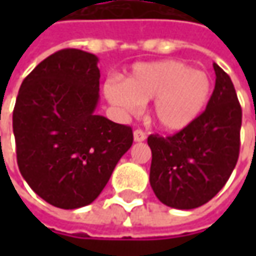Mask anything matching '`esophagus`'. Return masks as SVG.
Returning a JSON list of instances; mask_svg holds the SVG:
<instances>
[{"label": "esophagus", "instance_id": "obj_1", "mask_svg": "<svg viewBox=\"0 0 256 256\" xmlns=\"http://www.w3.org/2000/svg\"><path fill=\"white\" fill-rule=\"evenodd\" d=\"M145 140H146V134L142 130L134 131V141H135V142H142Z\"/></svg>", "mask_w": 256, "mask_h": 256}]
</instances>
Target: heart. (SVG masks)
<instances>
[{
  "mask_svg": "<svg viewBox=\"0 0 256 256\" xmlns=\"http://www.w3.org/2000/svg\"><path fill=\"white\" fill-rule=\"evenodd\" d=\"M210 76L181 61L138 64L124 81L108 80L104 94L125 115H138L144 102L154 100L152 116L165 131H181L191 125L210 101Z\"/></svg>",
  "mask_w": 256,
  "mask_h": 256,
  "instance_id": "heart-1",
  "label": "heart"
}]
</instances>
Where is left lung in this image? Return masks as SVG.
Masks as SVG:
<instances>
[{"mask_svg": "<svg viewBox=\"0 0 256 256\" xmlns=\"http://www.w3.org/2000/svg\"><path fill=\"white\" fill-rule=\"evenodd\" d=\"M215 88L206 110L171 136L150 135V184L160 201L198 208L221 191L240 156L242 110L230 75L214 64Z\"/></svg>", "mask_w": 256, "mask_h": 256, "instance_id": "left-lung-1", "label": "left lung"}]
</instances>
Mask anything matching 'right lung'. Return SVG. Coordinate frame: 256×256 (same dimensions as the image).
Here are the masks:
<instances>
[{
  "label": "right lung",
  "mask_w": 256,
  "mask_h": 256,
  "mask_svg": "<svg viewBox=\"0 0 256 256\" xmlns=\"http://www.w3.org/2000/svg\"><path fill=\"white\" fill-rule=\"evenodd\" d=\"M98 58L66 48L25 78L12 114L16 162L26 184L62 210L94 202L134 141L131 126L95 115Z\"/></svg>",
  "instance_id": "add662e5"
}]
</instances>
